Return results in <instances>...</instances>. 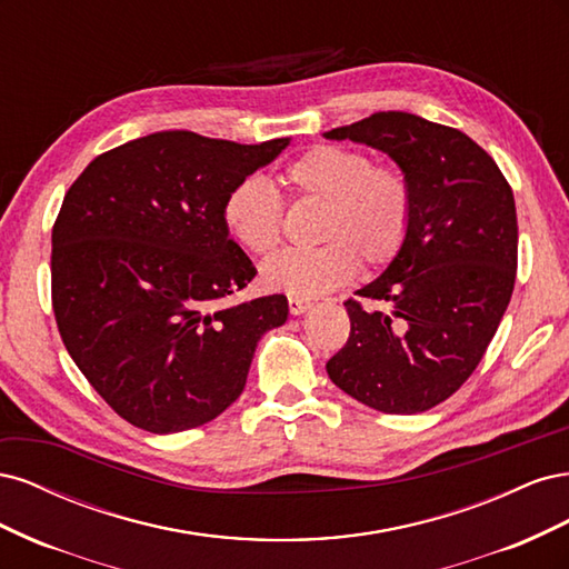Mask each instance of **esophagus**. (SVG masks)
<instances>
[{
    "mask_svg": "<svg viewBox=\"0 0 569 569\" xmlns=\"http://www.w3.org/2000/svg\"><path fill=\"white\" fill-rule=\"evenodd\" d=\"M308 308H311V301H303V299H289V313L291 316H303Z\"/></svg>",
    "mask_w": 569,
    "mask_h": 569,
    "instance_id": "1",
    "label": "esophagus"
}]
</instances>
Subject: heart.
Returning <instances> with one entry per match:
<instances>
[{"instance_id":"obj_1","label":"heart","mask_w":569,"mask_h":569,"mask_svg":"<svg viewBox=\"0 0 569 569\" xmlns=\"http://www.w3.org/2000/svg\"><path fill=\"white\" fill-rule=\"evenodd\" d=\"M280 182L295 199L325 203L316 249H287L261 268L270 291L316 299L347 284L358 268H380L401 251L412 192L396 166L372 163L366 151L316 144L284 163ZM222 220L239 244L268 256L282 239V199L263 178L239 180L222 201Z\"/></svg>"}]
</instances>
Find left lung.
I'll return each mask as SVG.
<instances>
[{
  "mask_svg": "<svg viewBox=\"0 0 569 569\" xmlns=\"http://www.w3.org/2000/svg\"><path fill=\"white\" fill-rule=\"evenodd\" d=\"M380 149L401 168L412 218L401 251L349 299L351 335L327 360L356 401L412 416L468 380L506 313L518 270L512 189L468 134L408 111H380L325 132Z\"/></svg>",
  "mask_w": 569,
  "mask_h": 569,
  "instance_id": "8db88e82",
  "label": "left lung"
}]
</instances>
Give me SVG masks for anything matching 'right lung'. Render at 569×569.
<instances>
[{
	"mask_svg": "<svg viewBox=\"0 0 569 569\" xmlns=\"http://www.w3.org/2000/svg\"><path fill=\"white\" fill-rule=\"evenodd\" d=\"M261 144L163 130L97 157L51 230V303L80 372L120 418L153 435L211 422L244 391L258 341L287 297L226 306L256 274L222 201L280 157Z\"/></svg>",
	"mask_w": 569,
	"mask_h": 569,
	"instance_id": "right-lung-1",
	"label": "right lung"
}]
</instances>
